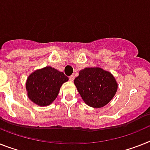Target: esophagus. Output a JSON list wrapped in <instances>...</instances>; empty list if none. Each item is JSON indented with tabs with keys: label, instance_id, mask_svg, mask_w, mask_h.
<instances>
[{
	"label": "esophagus",
	"instance_id": "1",
	"mask_svg": "<svg viewBox=\"0 0 150 150\" xmlns=\"http://www.w3.org/2000/svg\"><path fill=\"white\" fill-rule=\"evenodd\" d=\"M69 80H70V81H74V79H75V78H74V75H71V76H69Z\"/></svg>",
	"mask_w": 150,
	"mask_h": 150
}]
</instances>
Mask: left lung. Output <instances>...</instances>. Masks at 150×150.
Returning <instances> with one entry per match:
<instances>
[{
	"label": "left lung",
	"mask_w": 150,
	"mask_h": 150,
	"mask_svg": "<svg viewBox=\"0 0 150 150\" xmlns=\"http://www.w3.org/2000/svg\"><path fill=\"white\" fill-rule=\"evenodd\" d=\"M83 100L92 108H101L110 102L117 90L114 76L100 68H86L74 81Z\"/></svg>",
	"instance_id": "left-lung-1"
}]
</instances>
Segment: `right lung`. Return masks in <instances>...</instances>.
I'll return each instance as SVG.
<instances>
[{
    "mask_svg": "<svg viewBox=\"0 0 150 150\" xmlns=\"http://www.w3.org/2000/svg\"><path fill=\"white\" fill-rule=\"evenodd\" d=\"M68 80L63 72L50 66L36 70L26 80L29 98L37 105L47 106L56 98L61 86Z\"/></svg>",
    "mask_w": 150,
    "mask_h": 150,
    "instance_id": "add662e5",
    "label": "right lung"
}]
</instances>
